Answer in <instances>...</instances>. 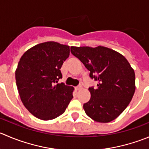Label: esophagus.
<instances>
[{"label":"esophagus","instance_id":"34e87169","mask_svg":"<svg viewBox=\"0 0 149 149\" xmlns=\"http://www.w3.org/2000/svg\"><path fill=\"white\" fill-rule=\"evenodd\" d=\"M82 89V86L81 85H79V86H76V90H81V89Z\"/></svg>","mask_w":149,"mask_h":149}]
</instances>
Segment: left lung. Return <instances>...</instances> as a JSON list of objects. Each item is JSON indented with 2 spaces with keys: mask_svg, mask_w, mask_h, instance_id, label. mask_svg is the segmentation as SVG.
Wrapping results in <instances>:
<instances>
[{
  "mask_svg": "<svg viewBox=\"0 0 149 149\" xmlns=\"http://www.w3.org/2000/svg\"><path fill=\"white\" fill-rule=\"evenodd\" d=\"M72 54L90 71L98 82L89 87L91 97L84 104L85 113L94 121L107 123L114 120L130 102L135 91V75L122 54L111 49L71 47Z\"/></svg>",
  "mask_w": 149,
  "mask_h": 149,
  "instance_id": "left-lung-1",
  "label": "left lung"
}]
</instances>
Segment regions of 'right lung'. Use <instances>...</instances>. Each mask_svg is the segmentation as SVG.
<instances>
[{"label":"right lung","mask_w":149,"mask_h":149,"mask_svg":"<svg viewBox=\"0 0 149 149\" xmlns=\"http://www.w3.org/2000/svg\"><path fill=\"white\" fill-rule=\"evenodd\" d=\"M69 55V46L48 41L29 49L20 58L15 72L17 89L23 105L36 117L46 121L58 117L73 98L74 88L55 84Z\"/></svg>","instance_id":"right-lung-1"}]
</instances>
